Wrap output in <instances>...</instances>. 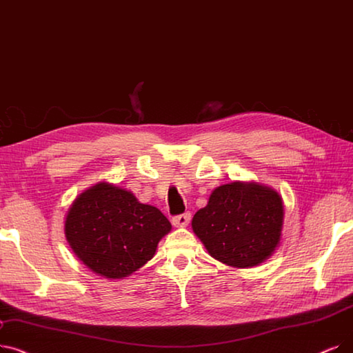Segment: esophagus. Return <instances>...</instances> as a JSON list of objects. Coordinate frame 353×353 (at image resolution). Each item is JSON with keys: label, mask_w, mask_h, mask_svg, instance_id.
Returning <instances> with one entry per match:
<instances>
[{"label": "esophagus", "mask_w": 353, "mask_h": 353, "mask_svg": "<svg viewBox=\"0 0 353 353\" xmlns=\"http://www.w3.org/2000/svg\"><path fill=\"white\" fill-rule=\"evenodd\" d=\"M190 218H192V214L189 212L176 214V216L173 218V225L174 226H186L190 222Z\"/></svg>", "instance_id": "esophagus-1"}]
</instances>
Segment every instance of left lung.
Returning a JSON list of instances; mask_svg holds the SVG:
<instances>
[{"label":"left lung","instance_id":"left-lung-1","mask_svg":"<svg viewBox=\"0 0 353 353\" xmlns=\"http://www.w3.org/2000/svg\"><path fill=\"white\" fill-rule=\"evenodd\" d=\"M284 209L281 196L256 183L234 181L214 189L192 228L209 254L238 268L258 265L277 247Z\"/></svg>","mask_w":353,"mask_h":353}]
</instances>
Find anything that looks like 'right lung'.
I'll use <instances>...</instances> for the list:
<instances>
[{
	"label": "right lung",
	"mask_w": 353,
	"mask_h": 353,
	"mask_svg": "<svg viewBox=\"0 0 353 353\" xmlns=\"http://www.w3.org/2000/svg\"><path fill=\"white\" fill-rule=\"evenodd\" d=\"M172 223L154 206L108 183L83 192L70 206L65 235L73 252L94 272L122 279L154 256Z\"/></svg>",
	"instance_id": "right-lung-1"
}]
</instances>
